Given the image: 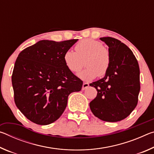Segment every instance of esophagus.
Segmentation results:
<instances>
[{"instance_id":"1","label":"esophagus","mask_w":154,"mask_h":154,"mask_svg":"<svg viewBox=\"0 0 154 154\" xmlns=\"http://www.w3.org/2000/svg\"><path fill=\"white\" fill-rule=\"evenodd\" d=\"M88 87H89V83H86V82L83 83V85H82V90L87 89V88H88Z\"/></svg>"}]
</instances>
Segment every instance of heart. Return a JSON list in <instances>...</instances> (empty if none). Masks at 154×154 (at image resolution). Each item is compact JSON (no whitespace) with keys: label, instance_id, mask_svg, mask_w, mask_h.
<instances>
[{"label":"heart","instance_id":"heart-1","mask_svg":"<svg viewBox=\"0 0 154 154\" xmlns=\"http://www.w3.org/2000/svg\"><path fill=\"white\" fill-rule=\"evenodd\" d=\"M76 52L69 49L65 51L64 61L71 72H77L83 66L87 67L77 73L80 79L90 82L98 76L103 77L108 71L111 64L109 49L100 41L92 38L81 41L75 46Z\"/></svg>","mask_w":154,"mask_h":154}]
</instances>
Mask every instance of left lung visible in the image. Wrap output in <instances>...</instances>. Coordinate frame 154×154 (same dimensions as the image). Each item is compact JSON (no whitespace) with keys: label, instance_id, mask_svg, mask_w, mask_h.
Here are the masks:
<instances>
[{"label":"left lung","instance_id":"8db88e82","mask_svg":"<svg viewBox=\"0 0 154 154\" xmlns=\"http://www.w3.org/2000/svg\"><path fill=\"white\" fill-rule=\"evenodd\" d=\"M109 47L111 64L105 77L90 83L97 95L90 103L92 113L101 120L116 122L136 107L140 92V70L128 47L116 38H100Z\"/></svg>","mask_w":154,"mask_h":154}]
</instances>
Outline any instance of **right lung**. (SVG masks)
<instances>
[{
	"instance_id": "right-lung-1",
	"label": "right lung",
	"mask_w": 154,
	"mask_h": 154,
	"mask_svg": "<svg viewBox=\"0 0 154 154\" xmlns=\"http://www.w3.org/2000/svg\"><path fill=\"white\" fill-rule=\"evenodd\" d=\"M77 41L41 40L18 55L11 77L15 103L34 123L56 121L66 107L70 94L82 90L83 82L69 71L63 58Z\"/></svg>"
}]
</instances>
